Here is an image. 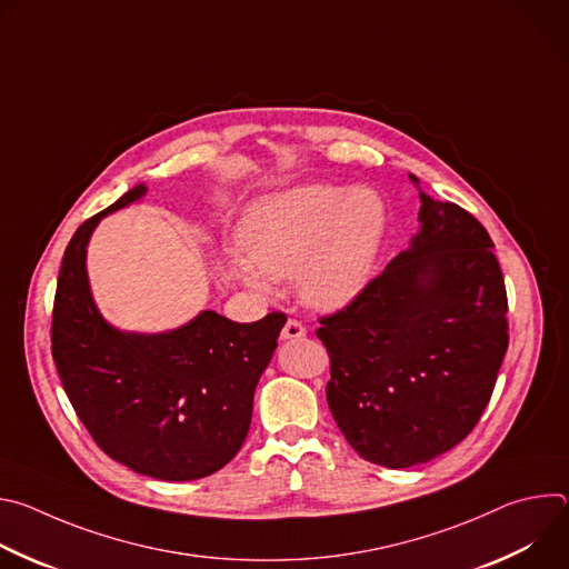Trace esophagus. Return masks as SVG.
Wrapping results in <instances>:
<instances>
[{"instance_id":"esophagus-1","label":"esophagus","mask_w":569,"mask_h":569,"mask_svg":"<svg viewBox=\"0 0 569 569\" xmlns=\"http://www.w3.org/2000/svg\"><path fill=\"white\" fill-rule=\"evenodd\" d=\"M306 327L303 323L299 321V319H288L286 321V327H283V331H281V340H299V338H306Z\"/></svg>"}]
</instances>
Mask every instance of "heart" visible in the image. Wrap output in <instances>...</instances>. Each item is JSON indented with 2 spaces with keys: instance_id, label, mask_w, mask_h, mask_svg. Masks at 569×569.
<instances>
[{
  "instance_id": "1",
  "label": "heart",
  "mask_w": 569,
  "mask_h": 569,
  "mask_svg": "<svg viewBox=\"0 0 569 569\" xmlns=\"http://www.w3.org/2000/svg\"><path fill=\"white\" fill-rule=\"evenodd\" d=\"M387 231L378 191L333 184L297 187L259 200L242 218L231 261L242 283L268 292L270 277L297 272L301 297L321 310L351 303L369 283Z\"/></svg>"
}]
</instances>
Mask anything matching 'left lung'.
<instances>
[{"label": "left lung", "mask_w": 569, "mask_h": 569, "mask_svg": "<svg viewBox=\"0 0 569 569\" xmlns=\"http://www.w3.org/2000/svg\"><path fill=\"white\" fill-rule=\"evenodd\" d=\"M419 220L410 248L317 329L331 358L327 400L338 428L362 459L387 468L426 463L463 441L509 347L489 231L423 191Z\"/></svg>", "instance_id": "8db88e82"}]
</instances>
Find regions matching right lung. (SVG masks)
Returning a JSON list of instances; mask_svg holds the SVG:
<instances>
[{"label": "right lung", "mask_w": 569, "mask_h": 569, "mask_svg": "<svg viewBox=\"0 0 569 569\" xmlns=\"http://www.w3.org/2000/svg\"><path fill=\"white\" fill-rule=\"evenodd\" d=\"M146 196L137 184L76 229L62 257L51 356L97 446L134 472L189 481L229 463L248 437L254 389L277 349L283 312L238 323L213 310L169 333H123L103 319L88 281L94 227Z\"/></svg>", "instance_id": "1"}]
</instances>
